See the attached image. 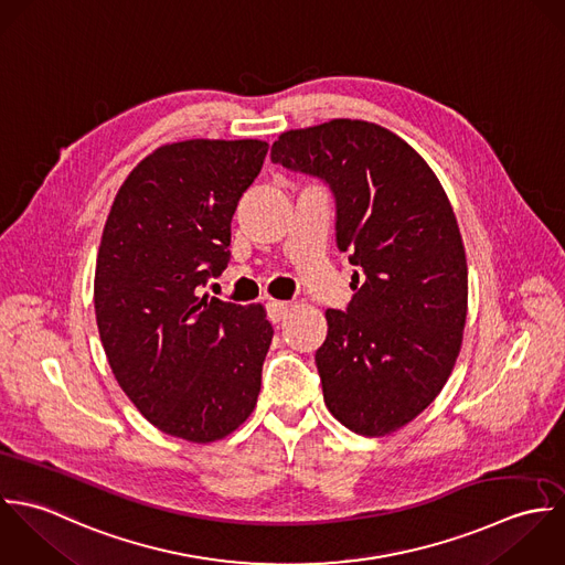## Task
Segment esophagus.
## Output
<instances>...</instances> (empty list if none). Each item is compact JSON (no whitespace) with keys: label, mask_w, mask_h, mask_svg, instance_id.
Instances as JSON below:
<instances>
[{"label":"esophagus","mask_w":565,"mask_h":565,"mask_svg":"<svg viewBox=\"0 0 565 565\" xmlns=\"http://www.w3.org/2000/svg\"><path fill=\"white\" fill-rule=\"evenodd\" d=\"M288 303L286 301H268L266 303V310H268V319L273 321V323H279V321H284L286 319V315H288Z\"/></svg>","instance_id":"esophagus-1"}]
</instances>
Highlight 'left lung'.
Returning a JSON list of instances; mask_svg holds the SVG:
<instances>
[{"instance_id":"8db88e82","label":"left lung","mask_w":565,"mask_h":565,"mask_svg":"<svg viewBox=\"0 0 565 565\" xmlns=\"http://www.w3.org/2000/svg\"><path fill=\"white\" fill-rule=\"evenodd\" d=\"M270 159L332 190L355 266L315 355L326 406L358 435H391L439 395L460 351L467 262L450 201L404 139L362 119L281 132Z\"/></svg>"}]
</instances>
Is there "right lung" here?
<instances>
[{
	"label": "right lung",
	"instance_id": "1",
	"mask_svg": "<svg viewBox=\"0 0 565 565\" xmlns=\"http://www.w3.org/2000/svg\"><path fill=\"white\" fill-rule=\"evenodd\" d=\"M268 152L190 139L124 181L96 264V321L115 380L161 433L210 444L253 413L273 326L262 306L203 295L228 264L231 218Z\"/></svg>",
	"mask_w": 565,
	"mask_h": 565
}]
</instances>
